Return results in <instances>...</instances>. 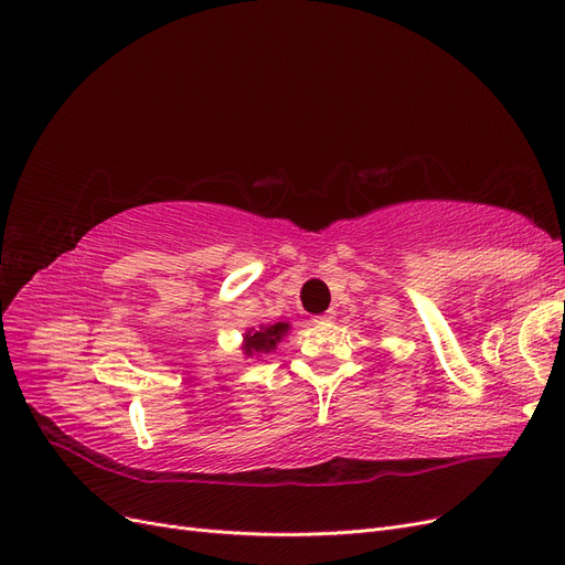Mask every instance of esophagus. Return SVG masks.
Returning <instances> with one entry per match:
<instances>
[{
  "label": "esophagus",
  "mask_w": 565,
  "mask_h": 565,
  "mask_svg": "<svg viewBox=\"0 0 565 565\" xmlns=\"http://www.w3.org/2000/svg\"><path fill=\"white\" fill-rule=\"evenodd\" d=\"M332 318H334V311H326V313H321V316H316L313 323H330Z\"/></svg>",
  "instance_id": "34e87169"
}]
</instances>
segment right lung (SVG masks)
I'll return each instance as SVG.
<instances>
[{
  "label": "right lung",
  "mask_w": 565,
  "mask_h": 565,
  "mask_svg": "<svg viewBox=\"0 0 565 565\" xmlns=\"http://www.w3.org/2000/svg\"><path fill=\"white\" fill-rule=\"evenodd\" d=\"M290 332V326L279 321V323H273V326H258L256 328H249L247 332L242 334V353L247 358H258V355H267L277 351V343Z\"/></svg>",
  "instance_id": "1"
}]
</instances>
